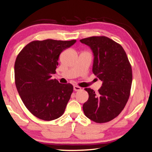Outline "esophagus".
I'll use <instances>...</instances> for the list:
<instances>
[{
  "mask_svg": "<svg viewBox=\"0 0 152 152\" xmlns=\"http://www.w3.org/2000/svg\"><path fill=\"white\" fill-rule=\"evenodd\" d=\"M73 89H74V90L75 91H80L81 89V88H80V87H79V86H75L73 87Z\"/></svg>",
  "mask_w": 152,
  "mask_h": 152,
  "instance_id": "obj_1",
  "label": "esophagus"
}]
</instances>
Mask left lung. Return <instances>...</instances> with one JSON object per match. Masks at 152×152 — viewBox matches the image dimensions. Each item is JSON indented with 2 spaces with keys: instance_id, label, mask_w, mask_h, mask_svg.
Here are the masks:
<instances>
[{
  "instance_id": "8db88e82",
  "label": "left lung",
  "mask_w": 152,
  "mask_h": 152,
  "mask_svg": "<svg viewBox=\"0 0 152 152\" xmlns=\"http://www.w3.org/2000/svg\"><path fill=\"white\" fill-rule=\"evenodd\" d=\"M80 42L92 50L93 73L102 81L98 93L85 89L89 98L83 105V113L97 123H107L118 116L128 102L132 68L122 46L108 37H89Z\"/></svg>"
}]
</instances>
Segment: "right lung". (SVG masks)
I'll return each mask as SVG.
<instances>
[{"label": "right lung", "mask_w": 152, "mask_h": 152, "mask_svg": "<svg viewBox=\"0 0 152 152\" xmlns=\"http://www.w3.org/2000/svg\"><path fill=\"white\" fill-rule=\"evenodd\" d=\"M75 42V39L34 40L17 56L15 82L17 91L27 110L41 120H55L65 110L73 86L60 83L52 75L56 73L60 54Z\"/></svg>", "instance_id": "right-lung-1"}]
</instances>
